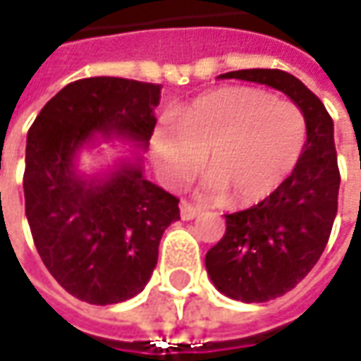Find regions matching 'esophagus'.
<instances>
[{
    "instance_id": "esophagus-1",
    "label": "esophagus",
    "mask_w": 361,
    "mask_h": 361,
    "mask_svg": "<svg viewBox=\"0 0 361 361\" xmlns=\"http://www.w3.org/2000/svg\"><path fill=\"white\" fill-rule=\"evenodd\" d=\"M201 213V209L199 207H195V204H190L188 201L180 202V216L185 219V221H192L195 216Z\"/></svg>"
}]
</instances>
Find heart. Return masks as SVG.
Listing matches in <instances>:
<instances>
[{"mask_svg":"<svg viewBox=\"0 0 361 361\" xmlns=\"http://www.w3.org/2000/svg\"><path fill=\"white\" fill-rule=\"evenodd\" d=\"M307 138L305 116L293 102L251 86H227L197 98L176 128L154 134V160L171 183H183L204 162L211 197L253 202L271 195L293 171Z\"/></svg>","mask_w":361,"mask_h":361,"instance_id":"obj_1","label":"heart"}]
</instances>
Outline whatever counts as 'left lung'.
Returning a JSON list of instances; mask_svg holds the SVG:
<instances>
[{"label": "left lung", "mask_w": 361, "mask_h": 361, "mask_svg": "<svg viewBox=\"0 0 361 361\" xmlns=\"http://www.w3.org/2000/svg\"><path fill=\"white\" fill-rule=\"evenodd\" d=\"M219 78L267 84L283 92L307 124V142L293 173L267 199L225 215L227 231L204 257L209 277L221 293L261 303L291 291L326 249L340 192L334 120L322 100L283 70L253 68Z\"/></svg>", "instance_id": "left-lung-1"}]
</instances>
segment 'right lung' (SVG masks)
<instances>
[{"instance_id": "add662e5", "label": "right lung", "mask_w": 361, "mask_h": 361, "mask_svg": "<svg viewBox=\"0 0 361 361\" xmlns=\"http://www.w3.org/2000/svg\"><path fill=\"white\" fill-rule=\"evenodd\" d=\"M160 84L84 78L58 92L34 120L25 146V216L54 279L80 301L120 303L140 293L159 261L164 229L180 219L178 199L122 162L106 178L76 173L94 132L142 148L154 132Z\"/></svg>"}]
</instances>
